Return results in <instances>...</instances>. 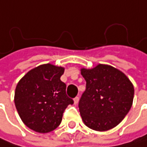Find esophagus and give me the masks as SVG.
Returning a JSON list of instances; mask_svg holds the SVG:
<instances>
[{"label": "esophagus", "mask_w": 147, "mask_h": 147, "mask_svg": "<svg viewBox=\"0 0 147 147\" xmlns=\"http://www.w3.org/2000/svg\"><path fill=\"white\" fill-rule=\"evenodd\" d=\"M78 101H79V97H76V98L74 99V104L76 105V104L78 103Z\"/></svg>", "instance_id": "34e87169"}]
</instances>
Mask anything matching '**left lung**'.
<instances>
[{"instance_id":"left-lung-1","label":"left lung","mask_w":147,"mask_h":147,"mask_svg":"<svg viewBox=\"0 0 147 147\" xmlns=\"http://www.w3.org/2000/svg\"><path fill=\"white\" fill-rule=\"evenodd\" d=\"M81 74L86 81V90L78 105L83 123L96 131L113 129L132 106V82L125 74L108 65L82 68Z\"/></svg>"}]
</instances>
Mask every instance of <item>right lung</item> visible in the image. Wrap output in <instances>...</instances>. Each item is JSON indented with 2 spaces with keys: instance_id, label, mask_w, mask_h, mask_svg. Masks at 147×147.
<instances>
[{
  "instance_id": "right-lung-1",
  "label": "right lung",
  "mask_w": 147,
  "mask_h": 147,
  "mask_svg": "<svg viewBox=\"0 0 147 147\" xmlns=\"http://www.w3.org/2000/svg\"><path fill=\"white\" fill-rule=\"evenodd\" d=\"M65 68L41 65L25 74L18 82L14 103L23 123L38 133L54 130L61 123L65 110L73 100L66 95V85L60 80Z\"/></svg>"
}]
</instances>
